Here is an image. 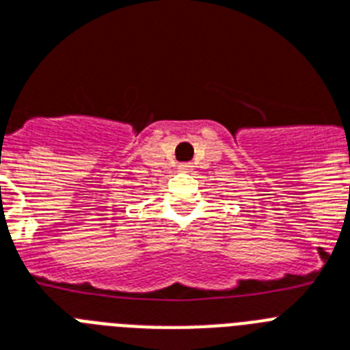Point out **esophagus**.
<instances>
[{
  "label": "esophagus",
  "mask_w": 350,
  "mask_h": 350,
  "mask_svg": "<svg viewBox=\"0 0 350 350\" xmlns=\"http://www.w3.org/2000/svg\"><path fill=\"white\" fill-rule=\"evenodd\" d=\"M193 166L189 164V162H184V164H178V172H184V173H188L191 172Z\"/></svg>",
  "instance_id": "1"
}]
</instances>
